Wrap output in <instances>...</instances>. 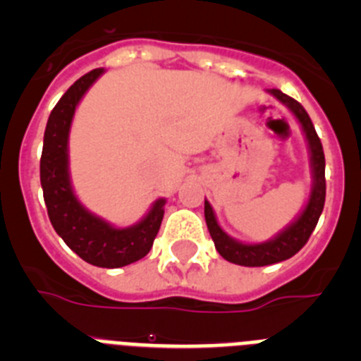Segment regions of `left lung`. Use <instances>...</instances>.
Segmentation results:
<instances>
[{"label": "left lung", "instance_id": "left-lung-1", "mask_svg": "<svg viewBox=\"0 0 361 361\" xmlns=\"http://www.w3.org/2000/svg\"><path fill=\"white\" fill-rule=\"evenodd\" d=\"M275 99H279L283 106H288L291 110L293 116L302 126L304 132L305 142H307L309 149V164H311V193H309L307 204L305 208L300 212V215L293 220L291 224H288L280 233H276L275 237L269 238L266 242H258V244H247V242H240L237 238L229 237L224 229L220 228L216 222L215 212H213L212 204L208 200H204V216H206V224H208L209 235H212L213 242H215L216 251L220 257L226 258L228 262L237 264V266L245 267H260V266H271V264L282 262L288 260L293 255L298 253L309 240L311 233L314 231L320 219L322 212H324L325 202V157L324 148H322L320 137L317 135V130L312 126L311 119H309L307 111L304 106L295 101L289 95L282 94L280 90L273 88L267 90Z\"/></svg>", "mask_w": 361, "mask_h": 361}]
</instances>
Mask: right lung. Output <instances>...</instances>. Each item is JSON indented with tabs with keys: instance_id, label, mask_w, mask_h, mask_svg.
I'll list each match as a JSON object with an SVG mask.
<instances>
[{
	"instance_id": "right-lung-1",
	"label": "right lung",
	"mask_w": 361,
	"mask_h": 361,
	"mask_svg": "<svg viewBox=\"0 0 361 361\" xmlns=\"http://www.w3.org/2000/svg\"><path fill=\"white\" fill-rule=\"evenodd\" d=\"M103 73L104 68L85 73L54 106L44 128L39 171L44 204L57 235L85 262L116 269L141 260L152 250L164 216L166 199L155 200L133 226L117 228L86 209L75 195L70 180V128L79 101Z\"/></svg>"
}]
</instances>
